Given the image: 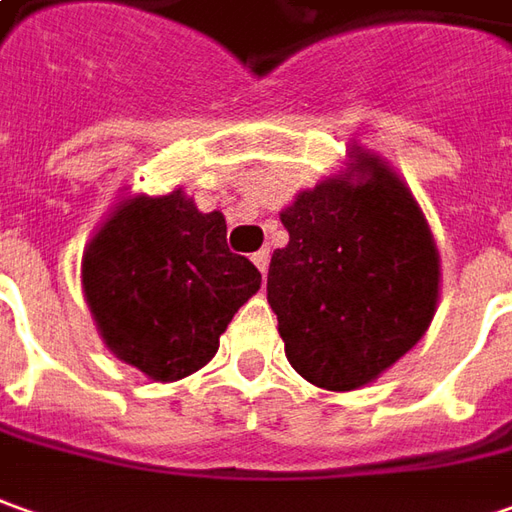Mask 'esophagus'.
<instances>
[{
  "mask_svg": "<svg viewBox=\"0 0 512 512\" xmlns=\"http://www.w3.org/2000/svg\"><path fill=\"white\" fill-rule=\"evenodd\" d=\"M252 260H255V266L260 269V274L266 277V271H269V249H260V252H255Z\"/></svg>",
  "mask_w": 512,
  "mask_h": 512,
  "instance_id": "obj_1",
  "label": "esophagus"
}]
</instances>
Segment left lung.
<instances>
[{
  "label": "left lung",
  "mask_w": 512,
  "mask_h": 512,
  "mask_svg": "<svg viewBox=\"0 0 512 512\" xmlns=\"http://www.w3.org/2000/svg\"><path fill=\"white\" fill-rule=\"evenodd\" d=\"M280 221L269 305L291 367L330 392L370 384L423 339L440 300V252L409 184L353 145Z\"/></svg>",
  "instance_id": "left-lung-1"
}]
</instances>
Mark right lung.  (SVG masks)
<instances>
[{"label": "right lung", "instance_id": "obj_1", "mask_svg": "<svg viewBox=\"0 0 512 512\" xmlns=\"http://www.w3.org/2000/svg\"><path fill=\"white\" fill-rule=\"evenodd\" d=\"M86 305L114 358L151 381L201 370L260 271L229 252L227 221L198 212L182 187L168 196H125L86 243Z\"/></svg>", "mask_w": 512, "mask_h": 512}]
</instances>
